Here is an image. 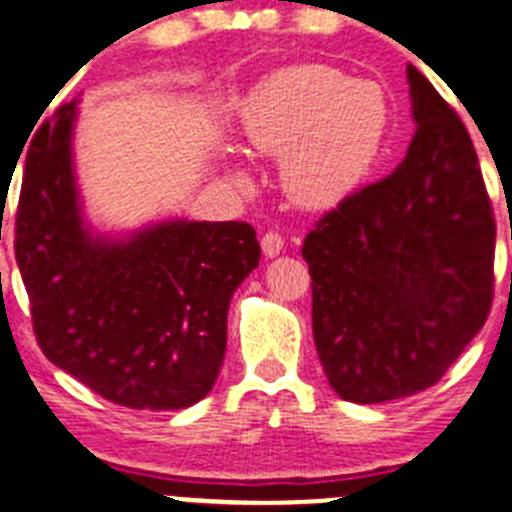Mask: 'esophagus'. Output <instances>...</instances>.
I'll use <instances>...</instances> for the list:
<instances>
[{"instance_id":"1","label":"esophagus","mask_w":512,"mask_h":512,"mask_svg":"<svg viewBox=\"0 0 512 512\" xmlns=\"http://www.w3.org/2000/svg\"><path fill=\"white\" fill-rule=\"evenodd\" d=\"M260 245H262V255L278 257L280 252H283V247H285V239L280 237L278 232H267V234H262Z\"/></svg>"}]
</instances>
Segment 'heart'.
I'll return each instance as SVG.
<instances>
[{"instance_id":"heart-1","label":"heart","mask_w":512,"mask_h":512,"mask_svg":"<svg viewBox=\"0 0 512 512\" xmlns=\"http://www.w3.org/2000/svg\"><path fill=\"white\" fill-rule=\"evenodd\" d=\"M257 153L280 158V181L296 204L326 209L349 199L375 168L390 130V101L372 81L301 63L273 71L242 109ZM239 181L247 176L239 170Z\"/></svg>"}]
</instances>
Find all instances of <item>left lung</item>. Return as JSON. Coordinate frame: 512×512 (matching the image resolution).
Masks as SVG:
<instances>
[{
    "instance_id": "obj_1",
    "label": "left lung",
    "mask_w": 512,
    "mask_h": 512,
    "mask_svg": "<svg viewBox=\"0 0 512 512\" xmlns=\"http://www.w3.org/2000/svg\"><path fill=\"white\" fill-rule=\"evenodd\" d=\"M403 163L311 229L313 342L336 395L388 403L431 388L485 326L495 219L457 112L416 66Z\"/></svg>"
}]
</instances>
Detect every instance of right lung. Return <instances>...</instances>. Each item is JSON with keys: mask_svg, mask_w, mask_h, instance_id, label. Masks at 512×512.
I'll use <instances>...</instances> for the list:
<instances>
[{"mask_svg": "<svg viewBox=\"0 0 512 512\" xmlns=\"http://www.w3.org/2000/svg\"><path fill=\"white\" fill-rule=\"evenodd\" d=\"M78 101L35 132L22 173L15 257L45 357L135 411H181L214 388L234 290L260 262L242 222L99 232L73 163Z\"/></svg>", "mask_w": 512, "mask_h": 512, "instance_id": "obj_1", "label": "right lung"}]
</instances>
